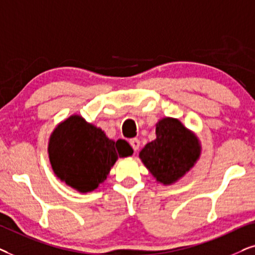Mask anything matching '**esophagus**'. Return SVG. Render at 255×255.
Here are the masks:
<instances>
[{"instance_id": "1", "label": "esophagus", "mask_w": 255, "mask_h": 255, "mask_svg": "<svg viewBox=\"0 0 255 255\" xmlns=\"http://www.w3.org/2000/svg\"><path fill=\"white\" fill-rule=\"evenodd\" d=\"M129 143L131 145V148L134 149L135 152H136L138 150V148H140V140H137V138H131Z\"/></svg>"}]
</instances>
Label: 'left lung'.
Returning <instances> with one entry per match:
<instances>
[{
  "label": "left lung",
  "instance_id": "left-lung-1",
  "mask_svg": "<svg viewBox=\"0 0 255 255\" xmlns=\"http://www.w3.org/2000/svg\"><path fill=\"white\" fill-rule=\"evenodd\" d=\"M201 155L195 134L177 119L164 118L156 125V138L144 145L140 158L156 181L175 183L193 167Z\"/></svg>",
  "mask_w": 255,
  "mask_h": 255
}]
</instances>
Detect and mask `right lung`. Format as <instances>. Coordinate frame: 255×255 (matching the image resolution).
Instances as JSON below:
<instances>
[{"label":"right lung","mask_w":255,"mask_h":255,"mask_svg":"<svg viewBox=\"0 0 255 255\" xmlns=\"http://www.w3.org/2000/svg\"><path fill=\"white\" fill-rule=\"evenodd\" d=\"M49 158L60 181L80 192L96 190L119 157L133 154L125 140H110L100 128L79 115L62 122L49 141Z\"/></svg>","instance_id":"obj_1"}]
</instances>
